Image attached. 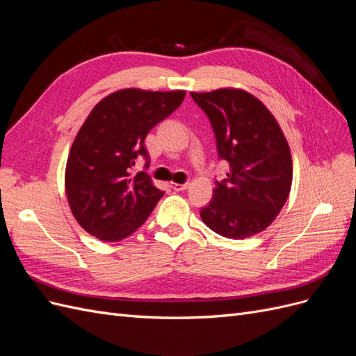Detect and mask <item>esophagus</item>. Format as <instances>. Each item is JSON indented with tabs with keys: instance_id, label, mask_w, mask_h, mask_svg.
<instances>
[{
	"instance_id": "obj_1",
	"label": "esophagus",
	"mask_w": 356,
	"mask_h": 356,
	"mask_svg": "<svg viewBox=\"0 0 356 356\" xmlns=\"http://www.w3.org/2000/svg\"><path fill=\"white\" fill-rule=\"evenodd\" d=\"M170 188L175 191H184L188 188V182H186V184H177V182H170Z\"/></svg>"
}]
</instances>
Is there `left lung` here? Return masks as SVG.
<instances>
[{"mask_svg": "<svg viewBox=\"0 0 356 356\" xmlns=\"http://www.w3.org/2000/svg\"><path fill=\"white\" fill-rule=\"evenodd\" d=\"M208 115L217 152L229 163L227 178L215 181L213 199L202 221L229 239H245L270 225L293 182V159L276 118L263 102L241 89L191 92Z\"/></svg>", "mask_w": 356, "mask_h": 356, "instance_id": "1", "label": "left lung"}]
</instances>
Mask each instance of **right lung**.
<instances>
[{"label":"right lung","instance_id":"add662e5","mask_svg":"<svg viewBox=\"0 0 356 356\" xmlns=\"http://www.w3.org/2000/svg\"><path fill=\"white\" fill-rule=\"evenodd\" d=\"M184 96V90L123 89L96 104L86 118L68 156L65 190L75 220L95 238L118 242L131 236L165 195L145 172L132 177L131 169L138 157L148 160V132Z\"/></svg>","mask_w":356,"mask_h":356}]
</instances>
